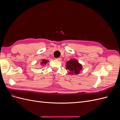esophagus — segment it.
<instances>
[{"mask_svg": "<svg viewBox=\"0 0 120 120\" xmlns=\"http://www.w3.org/2000/svg\"><path fill=\"white\" fill-rule=\"evenodd\" d=\"M61 60V59L60 57H59V58H57V59H56V60H59V61Z\"/></svg>", "mask_w": 120, "mask_h": 120, "instance_id": "obj_1", "label": "esophagus"}]
</instances>
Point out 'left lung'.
<instances>
[{
  "label": "left lung",
  "instance_id": "obj_1",
  "mask_svg": "<svg viewBox=\"0 0 120 120\" xmlns=\"http://www.w3.org/2000/svg\"><path fill=\"white\" fill-rule=\"evenodd\" d=\"M82 65L79 63L75 59H71L67 61L66 65V70L69 71L68 73L71 75H78L82 70Z\"/></svg>",
  "mask_w": 120,
  "mask_h": 120
}]
</instances>
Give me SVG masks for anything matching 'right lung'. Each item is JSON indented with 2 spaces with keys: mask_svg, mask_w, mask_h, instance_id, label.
<instances>
[{
  "mask_svg": "<svg viewBox=\"0 0 120 120\" xmlns=\"http://www.w3.org/2000/svg\"><path fill=\"white\" fill-rule=\"evenodd\" d=\"M48 62H49V60H41V66H44V65L46 64Z\"/></svg>",
  "mask_w": 120,
  "mask_h": 120,
  "instance_id": "add662e5",
  "label": "right lung"
}]
</instances>
